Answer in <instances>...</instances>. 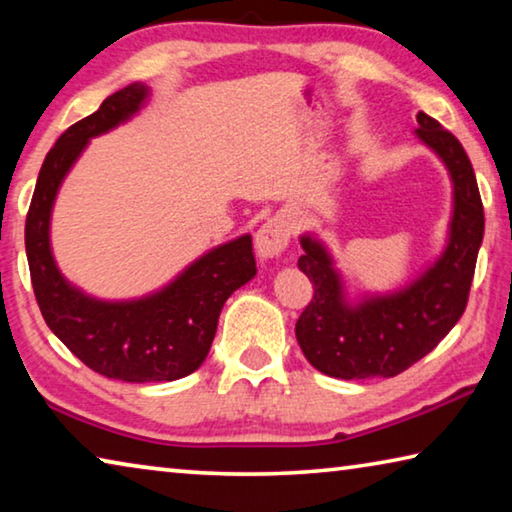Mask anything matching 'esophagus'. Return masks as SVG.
<instances>
[{"instance_id":"esophagus-1","label":"esophagus","mask_w":512,"mask_h":512,"mask_svg":"<svg viewBox=\"0 0 512 512\" xmlns=\"http://www.w3.org/2000/svg\"><path fill=\"white\" fill-rule=\"evenodd\" d=\"M290 231H293V226H290V219L286 215H274L267 219L261 229L256 231V256L261 258V261H272V258H277L288 245Z\"/></svg>"}]
</instances>
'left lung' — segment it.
<instances>
[{"mask_svg": "<svg viewBox=\"0 0 512 512\" xmlns=\"http://www.w3.org/2000/svg\"><path fill=\"white\" fill-rule=\"evenodd\" d=\"M416 139L439 157L451 178V219L444 249L403 286L359 290L338 270L316 233H302L297 267L313 283V300L295 325L306 361L343 380L393 377L437 348L465 313L485 217L474 167L465 148L426 114L416 116Z\"/></svg>", "mask_w": 512, "mask_h": 512, "instance_id": "obj_1", "label": "left lung"}]
</instances>
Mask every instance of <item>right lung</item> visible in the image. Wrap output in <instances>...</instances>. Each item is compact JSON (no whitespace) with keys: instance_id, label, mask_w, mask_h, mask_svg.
<instances>
[{"instance_id":"1","label":"right lung","mask_w":512,"mask_h":512,"mask_svg":"<svg viewBox=\"0 0 512 512\" xmlns=\"http://www.w3.org/2000/svg\"><path fill=\"white\" fill-rule=\"evenodd\" d=\"M148 100L151 86L135 82L70 125L45 157L25 226L31 283L47 327L91 371L123 382L194 373L208 357L226 300L256 277L249 233L208 249L169 283L130 300H102L61 274L50 238L61 185L91 139L135 119Z\"/></svg>"}]
</instances>
